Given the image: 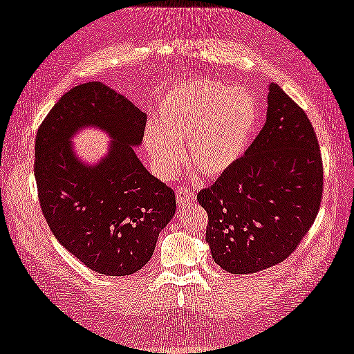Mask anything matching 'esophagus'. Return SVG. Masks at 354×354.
<instances>
[{
	"label": "esophagus",
	"mask_w": 354,
	"mask_h": 354,
	"mask_svg": "<svg viewBox=\"0 0 354 354\" xmlns=\"http://www.w3.org/2000/svg\"><path fill=\"white\" fill-rule=\"evenodd\" d=\"M176 196H177V201L180 206H189L196 201V194L192 192V189H189L187 186H180L176 189Z\"/></svg>",
	"instance_id": "obj_1"
}]
</instances>
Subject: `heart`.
<instances>
[{"instance_id":"obj_1","label":"heart","mask_w":354,"mask_h":354,"mask_svg":"<svg viewBox=\"0 0 354 354\" xmlns=\"http://www.w3.org/2000/svg\"><path fill=\"white\" fill-rule=\"evenodd\" d=\"M258 105L244 88L215 81H186L160 105L143 143L157 172L169 176L183 160L186 140L192 168L207 177L225 174L246 153L257 131Z\"/></svg>"}]
</instances>
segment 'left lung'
<instances>
[{"mask_svg":"<svg viewBox=\"0 0 354 354\" xmlns=\"http://www.w3.org/2000/svg\"><path fill=\"white\" fill-rule=\"evenodd\" d=\"M322 169L307 114L270 82L261 131L240 160L197 196L207 212L214 261L235 275L284 261L318 215Z\"/></svg>","mask_w":354,"mask_h":354,"instance_id":"obj_1","label":"left lung"}]
</instances>
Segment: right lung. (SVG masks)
<instances>
[{"label":"right lung","mask_w":354,"mask_h":354,"mask_svg":"<svg viewBox=\"0 0 354 354\" xmlns=\"http://www.w3.org/2000/svg\"><path fill=\"white\" fill-rule=\"evenodd\" d=\"M147 114L102 82L67 91L35 142V178L42 214L56 240L86 268L108 277L140 270L176 214V194L137 158ZM97 126L113 139L96 165L79 161L69 139Z\"/></svg>","instance_id":"obj_1"}]
</instances>
